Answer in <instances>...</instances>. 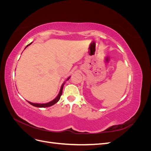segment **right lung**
I'll return each instance as SVG.
<instances>
[{"instance_id": "obj_1", "label": "right lung", "mask_w": 151, "mask_h": 151, "mask_svg": "<svg viewBox=\"0 0 151 151\" xmlns=\"http://www.w3.org/2000/svg\"><path fill=\"white\" fill-rule=\"evenodd\" d=\"M31 43H29V45H27L26 47H28V46H29V45H30ZM70 77H68V79H67V81H68V79H69ZM64 84H65V83H63V84L62 85L61 88H60V92H59V94H58L57 96L53 100H52V101H50V102H48V103H45V104L33 103H31V102H29V101H28V103H29V104H31V105H33V106H35V107H38V108H46V107H49V106H52V105H53V104H55L56 103H57V102L58 101V100L60 99L61 95H62V90H63V85H64Z\"/></svg>"}]
</instances>
